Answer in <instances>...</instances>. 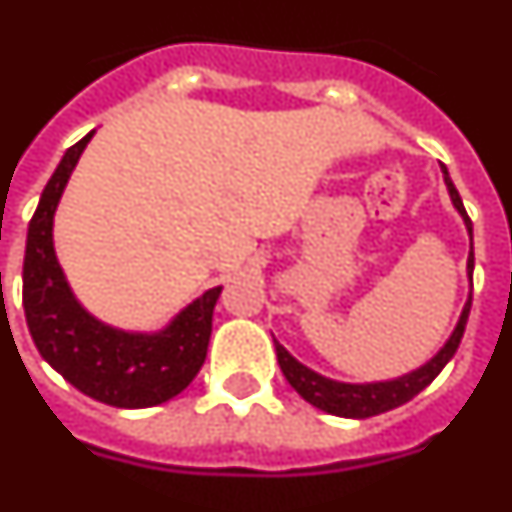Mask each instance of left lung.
Listing matches in <instances>:
<instances>
[{
    "mask_svg": "<svg viewBox=\"0 0 512 512\" xmlns=\"http://www.w3.org/2000/svg\"><path fill=\"white\" fill-rule=\"evenodd\" d=\"M442 174H445V184H448L450 200H453L455 210L461 213L463 223H466V229H468V236H471V255H468V278H471L474 276V226H471V218H468L461 195H458V190H455V184L450 182L448 169H445V166H442ZM468 312H471V296H468L466 307H463L461 312V320H458V325H455L453 336L445 341V346H442V349L437 351V354L424 364V367L414 369V372H409V375L395 377V380H385V382H364V385H354V382L330 380V377L317 375L315 369L304 367L302 362H296L294 356L283 349L276 338H273V343H276L278 364H281L283 377L289 380L291 388L302 395L304 401L317 406V409L328 411V414L333 416L367 419V416L385 414V411L403 406V403L411 401L414 395L422 393L429 382L440 375L442 367L453 359V354L458 351V346H461L463 330H466V322H468Z\"/></svg>",
    "mask_w": 512,
    "mask_h": 512,
    "instance_id": "obj_1",
    "label": "left lung"
}]
</instances>
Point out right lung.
Here are the masks:
<instances>
[{"mask_svg":"<svg viewBox=\"0 0 512 512\" xmlns=\"http://www.w3.org/2000/svg\"><path fill=\"white\" fill-rule=\"evenodd\" d=\"M93 132L64 153L30 218L25 320L38 354L80 393L117 409H148L182 393L203 367L221 286L205 291L158 333H127L85 312L59 268L51 229L59 197Z\"/></svg>","mask_w":512,"mask_h":512,"instance_id":"1","label":"right lung"}]
</instances>
